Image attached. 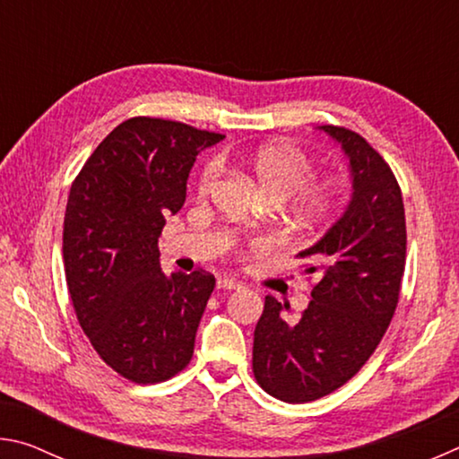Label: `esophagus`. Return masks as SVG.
I'll return each instance as SVG.
<instances>
[{
  "mask_svg": "<svg viewBox=\"0 0 459 459\" xmlns=\"http://www.w3.org/2000/svg\"><path fill=\"white\" fill-rule=\"evenodd\" d=\"M216 287H219V290H238L240 283L237 281V279H232V277H219V281H216Z\"/></svg>",
  "mask_w": 459,
  "mask_h": 459,
  "instance_id": "esophagus-1",
  "label": "esophagus"
}]
</instances>
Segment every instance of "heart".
<instances>
[{"instance_id":"1","label":"heart","mask_w":459,"mask_h":459,"mask_svg":"<svg viewBox=\"0 0 459 459\" xmlns=\"http://www.w3.org/2000/svg\"><path fill=\"white\" fill-rule=\"evenodd\" d=\"M243 164L271 200H285L295 194V206L307 219H325L338 206V180H333V178H314V161L298 145L287 142L261 145L259 150L247 155ZM219 160H208L198 176V192H211L216 180H219ZM253 245L265 247L269 245V240L255 238Z\"/></svg>"}]
</instances>
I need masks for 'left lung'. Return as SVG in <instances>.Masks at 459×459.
Returning <instances> with one entry per match:
<instances>
[{"label": "left lung", "instance_id": "8db88e82", "mask_svg": "<svg viewBox=\"0 0 459 459\" xmlns=\"http://www.w3.org/2000/svg\"><path fill=\"white\" fill-rule=\"evenodd\" d=\"M322 129L351 158L354 196L328 235L298 255L301 269L320 277L309 306L291 322L283 316L290 304L267 295L255 328V380L285 403L322 399L367 364L393 320L405 273V206L391 166L356 131Z\"/></svg>", "mask_w": 459, "mask_h": 459}]
</instances>
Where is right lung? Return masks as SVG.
I'll return each instance as SVG.
<instances>
[{"label": "right lung", "instance_id": "right-lung-1", "mask_svg": "<svg viewBox=\"0 0 459 459\" xmlns=\"http://www.w3.org/2000/svg\"><path fill=\"white\" fill-rule=\"evenodd\" d=\"M224 135L161 117L119 123L74 178L62 257L82 332L107 367L155 385L188 367L214 290L204 269L168 275L158 237L184 206L196 155Z\"/></svg>", "mask_w": 459, "mask_h": 459}]
</instances>
